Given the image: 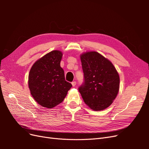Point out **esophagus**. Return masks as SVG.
Masks as SVG:
<instances>
[{
    "label": "esophagus",
    "instance_id": "esophagus-1",
    "mask_svg": "<svg viewBox=\"0 0 149 149\" xmlns=\"http://www.w3.org/2000/svg\"><path fill=\"white\" fill-rule=\"evenodd\" d=\"M71 84H72V86H73L74 87V86H75L76 84V81H73V82L71 83Z\"/></svg>",
    "mask_w": 149,
    "mask_h": 149
}]
</instances>
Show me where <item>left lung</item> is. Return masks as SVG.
Returning <instances> with one entry per match:
<instances>
[{
	"mask_svg": "<svg viewBox=\"0 0 149 149\" xmlns=\"http://www.w3.org/2000/svg\"><path fill=\"white\" fill-rule=\"evenodd\" d=\"M84 83L79 91L86 104L94 111L109 107L118 95L120 79L112 63L96 52L80 55Z\"/></svg>",
	"mask_w": 149,
	"mask_h": 149,
	"instance_id": "8db88e82",
	"label": "left lung"
}]
</instances>
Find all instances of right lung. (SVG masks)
Instances as JSON below:
<instances>
[{
	"mask_svg": "<svg viewBox=\"0 0 149 149\" xmlns=\"http://www.w3.org/2000/svg\"><path fill=\"white\" fill-rule=\"evenodd\" d=\"M63 53L53 50L46 54L31 66L29 74V87L38 104L51 109L64 100L72 84L65 78L60 66Z\"/></svg>",
	"mask_w": 149,
	"mask_h": 149,
	"instance_id": "obj_1",
	"label": "right lung"
}]
</instances>
